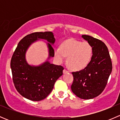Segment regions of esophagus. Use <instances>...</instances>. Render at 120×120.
Listing matches in <instances>:
<instances>
[{
  "instance_id": "obj_1",
  "label": "esophagus",
  "mask_w": 120,
  "mask_h": 120,
  "mask_svg": "<svg viewBox=\"0 0 120 120\" xmlns=\"http://www.w3.org/2000/svg\"><path fill=\"white\" fill-rule=\"evenodd\" d=\"M68 72V71H67V70H66V69H64V70H63V73L64 74H67Z\"/></svg>"
}]
</instances>
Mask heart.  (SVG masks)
I'll return each instance as SVG.
<instances>
[{
  "mask_svg": "<svg viewBox=\"0 0 120 120\" xmlns=\"http://www.w3.org/2000/svg\"><path fill=\"white\" fill-rule=\"evenodd\" d=\"M92 48L87 42H81L71 38L64 41L60 48L54 50V56L59 63L63 62L67 56L68 67L74 71H79L87 67L92 57Z\"/></svg>",
  "mask_w": 120,
  "mask_h": 120,
  "instance_id": "heart-1",
  "label": "heart"
}]
</instances>
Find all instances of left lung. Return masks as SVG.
I'll return each instance as SVG.
<instances>
[{"instance_id":"8db88e82","label":"left lung","mask_w":120,"mask_h":120,"mask_svg":"<svg viewBox=\"0 0 120 120\" xmlns=\"http://www.w3.org/2000/svg\"><path fill=\"white\" fill-rule=\"evenodd\" d=\"M92 48V57L87 67L72 72L71 90L78 98L90 99L99 96L105 89L112 71L108 49L100 40L86 35H82Z\"/></svg>"}]
</instances>
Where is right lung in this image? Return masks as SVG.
<instances>
[{
	"label": "right lung",
	"instance_id": "1",
	"mask_svg": "<svg viewBox=\"0 0 120 120\" xmlns=\"http://www.w3.org/2000/svg\"><path fill=\"white\" fill-rule=\"evenodd\" d=\"M39 39L48 41L49 57H54L52 45L55 42L53 32L47 31L27 35L19 42L10 62L13 81L15 89L26 99L40 101L45 99L52 90L57 79L63 75L64 68L51 64L48 60L38 66H31L25 59L30 46Z\"/></svg>",
	"mask_w": 120,
	"mask_h": 120
}]
</instances>
